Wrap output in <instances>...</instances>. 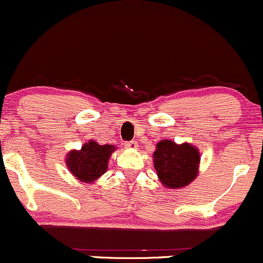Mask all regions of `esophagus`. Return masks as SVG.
Wrapping results in <instances>:
<instances>
[{
    "instance_id": "obj_1",
    "label": "esophagus",
    "mask_w": 263,
    "mask_h": 263,
    "mask_svg": "<svg viewBox=\"0 0 263 263\" xmlns=\"http://www.w3.org/2000/svg\"><path fill=\"white\" fill-rule=\"evenodd\" d=\"M126 146L128 147V148L134 149V148H136V147H137V142L135 140H132V141H129V142H127Z\"/></svg>"
}]
</instances>
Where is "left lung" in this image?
Returning a JSON list of instances; mask_svg holds the SVG:
<instances>
[{
	"instance_id": "left-lung-1",
	"label": "left lung",
	"mask_w": 263,
	"mask_h": 263,
	"mask_svg": "<svg viewBox=\"0 0 263 263\" xmlns=\"http://www.w3.org/2000/svg\"><path fill=\"white\" fill-rule=\"evenodd\" d=\"M154 154L155 170L161 182L168 189H181L197 176L200 154L189 143L177 145L170 140L157 143Z\"/></svg>"
}]
</instances>
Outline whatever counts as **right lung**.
<instances>
[{
	"mask_svg": "<svg viewBox=\"0 0 263 263\" xmlns=\"http://www.w3.org/2000/svg\"><path fill=\"white\" fill-rule=\"evenodd\" d=\"M115 147L111 145H99L95 141H88L80 151H71L66 162L71 174L82 182H92L107 170L108 158Z\"/></svg>",
	"mask_w": 263,
	"mask_h": 263,
	"instance_id": "obj_1",
	"label": "right lung"
}]
</instances>
